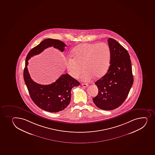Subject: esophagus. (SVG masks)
<instances>
[{"label": "esophagus", "instance_id": "obj_1", "mask_svg": "<svg viewBox=\"0 0 155 155\" xmlns=\"http://www.w3.org/2000/svg\"><path fill=\"white\" fill-rule=\"evenodd\" d=\"M81 84L82 86L84 87H87L88 86V84L87 83H82Z\"/></svg>", "mask_w": 155, "mask_h": 155}]
</instances>
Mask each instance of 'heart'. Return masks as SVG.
<instances>
[{"instance_id": "obj_1", "label": "heart", "mask_w": 155, "mask_h": 155, "mask_svg": "<svg viewBox=\"0 0 155 155\" xmlns=\"http://www.w3.org/2000/svg\"><path fill=\"white\" fill-rule=\"evenodd\" d=\"M72 58H69L66 67L69 75L77 78L84 70L82 79L87 81L94 76H103L108 69L111 52L107 44H81L74 48Z\"/></svg>"}]
</instances>
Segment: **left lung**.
<instances>
[{
    "label": "left lung",
    "instance_id": "obj_1",
    "mask_svg": "<svg viewBox=\"0 0 155 155\" xmlns=\"http://www.w3.org/2000/svg\"><path fill=\"white\" fill-rule=\"evenodd\" d=\"M108 43L110 65L105 75L95 82L99 92L93 101L99 108L111 110L120 107L126 99L134 79L127 50L113 38H109Z\"/></svg>",
    "mask_w": 155,
    "mask_h": 155
}]
</instances>
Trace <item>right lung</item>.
<instances>
[{"instance_id": "add662e5", "label": "right lung", "mask_w": 155, "mask_h": 155, "mask_svg": "<svg viewBox=\"0 0 155 155\" xmlns=\"http://www.w3.org/2000/svg\"><path fill=\"white\" fill-rule=\"evenodd\" d=\"M52 46L63 52L67 45L62 41L52 38H47L41 41L28 53L26 58L23 77L33 102L43 110L50 112H58L69 105L72 88L79 86L80 83L68 74H65L50 84H40L31 79L27 67L28 59L40 54L46 48Z\"/></svg>"}]
</instances>
